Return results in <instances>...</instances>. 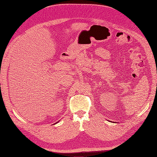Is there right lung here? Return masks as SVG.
<instances>
[{"mask_svg": "<svg viewBox=\"0 0 157 157\" xmlns=\"http://www.w3.org/2000/svg\"><path fill=\"white\" fill-rule=\"evenodd\" d=\"M58 122H59V121H58ZM56 123H57V122H56ZM55 124H56V123H55Z\"/></svg>", "mask_w": 157, "mask_h": 157, "instance_id": "1", "label": "right lung"}]
</instances>
